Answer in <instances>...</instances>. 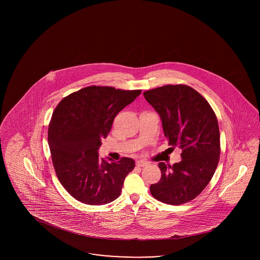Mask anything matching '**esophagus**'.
Instances as JSON below:
<instances>
[{
	"label": "esophagus",
	"instance_id": "1",
	"mask_svg": "<svg viewBox=\"0 0 260 260\" xmlns=\"http://www.w3.org/2000/svg\"><path fill=\"white\" fill-rule=\"evenodd\" d=\"M147 161H143V160H139V161H136V166L137 167H145V166H147Z\"/></svg>",
	"mask_w": 260,
	"mask_h": 260
}]
</instances>
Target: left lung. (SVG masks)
Wrapping results in <instances>:
<instances>
[{"mask_svg": "<svg viewBox=\"0 0 260 260\" xmlns=\"http://www.w3.org/2000/svg\"><path fill=\"white\" fill-rule=\"evenodd\" d=\"M143 95L159 114L169 145L182 149L179 162H159L161 179L150 186V192L165 204L188 203L209 184L219 161L216 116L209 102L185 85L157 87Z\"/></svg>", "mask_w": 260, "mask_h": 260, "instance_id": "1", "label": "left lung"}]
</instances>
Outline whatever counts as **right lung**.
<instances>
[{
	"label": "right lung",
	"instance_id": "obj_1",
	"mask_svg": "<svg viewBox=\"0 0 260 260\" xmlns=\"http://www.w3.org/2000/svg\"><path fill=\"white\" fill-rule=\"evenodd\" d=\"M140 93L90 86L62 99L53 112L48 136L51 160L62 186L79 202L105 205L120 196L136 162L100 159L99 149L117 114Z\"/></svg>",
	"mask_w": 260,
	"mask_h": 260
}]
</instances>
